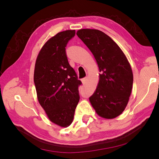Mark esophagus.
<instances>
[{
    "label": "esophagus",
    "mask_w": 159,
    "mask_h": 159,
    "mask_svg": "<svg viewBox=\"0 0 159 159\" xmlns=\"http://www.w3.org/2000/svg\"><path fill=\"white\" fill-rule=\"evenodd\" d=\"M87 80H88L87 77H85V78H84V79H81V82H82L83 84H85L86 82H87Z\"/></svg>",
    "instance_id": "obj_1"
}]
</instances>
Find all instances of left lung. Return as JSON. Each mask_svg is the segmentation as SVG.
Masks as SVG:
<instances>
[{
  "mask_svg": "<svg viewBox=\"0 0 159 159\" xmlns=\"http://www.w3.org/2000/svg\"><path fill=\"white\" fill-rule=\"evenodd\" d=\"M76 35L93 53L100 72L89 98L91 105L102 118L118 116L127 106L133 88V71L127 57L111 37L98 29H80Z\"/></svg>",
  "mask_w": 159,
  "mask_h": 159,
  "instance_id": "8db88e82",
  "label": "left lung"
}]
</instances>
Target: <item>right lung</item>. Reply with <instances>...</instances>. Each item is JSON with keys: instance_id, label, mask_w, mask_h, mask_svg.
Returning <instances> with one entry per match:
<instances>
[{"instance_id": "obj_1", "label": "right lung", "mask_w": 159, "mask_h": 159, "mask_svg": "<svg viewBox=\"0 0 159 159\" xmlns=\"http://www.w3.org/2000/svg\"><path fill=\"white\" fill-rule=\"evenodd\" d=\"M75 30L59 32L39 51L35 64L34 80L39 104L51 122L66 128L73 121L79 102L76 74L68 62L67 43Z\"/></svg>"}]
</instances>
